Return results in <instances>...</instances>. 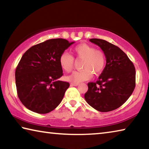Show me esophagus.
Returning a JSON list of instances; mask_svg holds the SVG:
<instances>
[{
	"mask_svg": "<svg viewBox=\"0 0 149 149\" xmlns=\"http://www.w3.org/2000/svg\"><path fill=\"white\" fill-rule=\"evenodd\" d=\"M71 86H77V85H79V84H75V83H72L71 84H70Z\"/></svg>",
	"mask_w": 149,
	"mask_h": 149,
	"instance_id": "obj_1",
	"label": "esophagus"
}]
</instances>
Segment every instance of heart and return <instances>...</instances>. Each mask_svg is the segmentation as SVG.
<instances>
[{"instance_id":"obj_1","label":"heart","mask_w":149,"mask_h":149,"mask_svg":"<svg viewBox=\"0 0 149 149\" xmlns=\"http://www.w3.org/2000/svg\"><path fill=\"white\" fill-rule=\"evenodd\" d=\"M73 53L77 60H83L81 71L75 72L65 77L68 81L79 83L91 79L93 75H99L104 70L106 65V56L100 50L87 43L77 45L73 49ZM61 68L66 72L72 71L74 67V58L68 52L62 53L59 58Z\"/></svg>"}]
</instances>
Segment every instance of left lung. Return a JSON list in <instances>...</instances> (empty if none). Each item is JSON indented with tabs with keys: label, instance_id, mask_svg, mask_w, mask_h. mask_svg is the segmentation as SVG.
Here are the masks:
<instances>
[{
	"label": "left lung",
	"instance_id": "obj_1",
	"mask_svg": "<svg viewBox=\"0 0 149 149\" xmlns=\"http://www.w3.org/2000/svg\"><path fill=\"white\" fill-rule=\"evenodd\" d=\"M89 41L100 47L106 56V66L96 82L88 83L85 99L99 112L117 109L132 95L135 87L133 62L119 47L100 39Z\"/></svg>",
	"mask_w": 149,
	"mask_h": 149
}]
</instances>
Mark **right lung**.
<instances>
[{
  "mask_svg": "<svg viewBox=\"0 0 149 149\" xmlns=\"http://www.w3.org/2000/svg\"><path fill=\"white\" fill-rule=\"evenodd\" d=\"M74 42L52 39L27 50L16 69L17 93L27 109L47 114L63 99L70 84L58 80L63 75L59 58Z\"/></svg>",
  "mask_w": 149,
  "mask_h": 149,
  "instance_id": "1",
  "label": "right lung"
}]
</instances>
